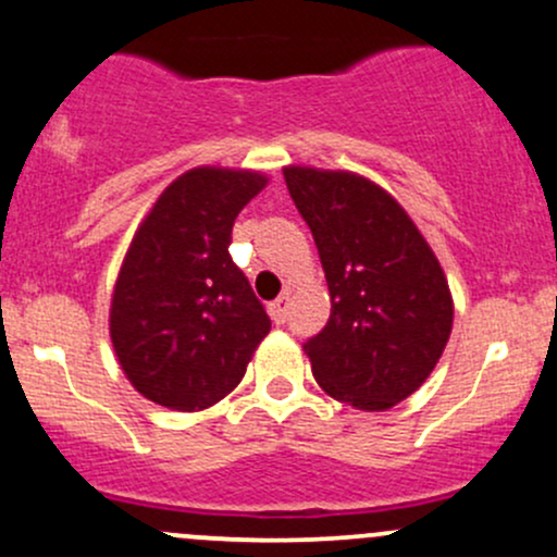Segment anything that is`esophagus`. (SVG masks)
<instances>
[{
  "label": "esophagus",
  "mask_w": 557,
  "mask_h": 557,
  "mask_svg": "<svg viewBox=\"0 0 557 557\" xmlns=\"http://www.w3.org/2000/svg\"><path fill=\"white\" fill-rule=\"evenodd\" d=\"M288 304H290L288 294H283L280 298H274L272 304H269V314H272V320L277 325H283L285 318H288Z\"/></svg>",
  "instance_id": "34e87169"
}]
</instances>
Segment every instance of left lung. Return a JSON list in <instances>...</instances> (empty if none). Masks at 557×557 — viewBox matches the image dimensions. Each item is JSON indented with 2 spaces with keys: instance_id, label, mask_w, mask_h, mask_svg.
Wrapping results in <instances>:
<instances>
[{
  "instance_id": "1",
  "label": "left lung",
  "mask_w": 557,
  "mask_h": 557,
  "mask_svg": "<svg viewBox=\"0 0 557 557\" xmlns=\"http://www.w3.org/2000/svg\"><path fill=\"white\" fill-rule=\"evenodd\" d=\"M312 230L331 318L304 344L314 382L357 411H386L435 371L454 325L446 272L403 205L366 175L283 168Z\"/></svg>"
}]
</instances>
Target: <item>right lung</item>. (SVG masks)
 Here are the masks:
<instances>
[{
  "label": "right lung",
  "mask_w": 557,
  "mask_h": 557,
  "mask_svg": "<svg viewBox=\"0 0 557 557\" xmlns=\"http://www.w3.org/2000/svg\"><path fill=\"white\" fill-rule=\"evenodd\" d=\"M269 184L259 171L191 168L131 239L109 309L127 382L171 411H205L243 382L272 327L230 256L239 210Z\"/></svg>",
  "instance_id": "1"
}]
</instances>
